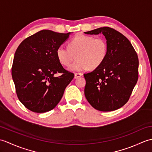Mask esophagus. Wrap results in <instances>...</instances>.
<instances>
[{
    "instance_id": "34e87169",
    "label": "esophagus",
    "mask_w": 152,
    "mask_h": 152,
    "mask_svg": "<svg viewBox=\"0 0 152 152\" xmlns=\"http://www.w3.org/2000/svg\"><path fill=\"white\" fill-rule=\"evenodd\" d=\"M83 76V74L82 73H75L74 74V78H80V77H81Z\"/></svg>"
}]
</instances>
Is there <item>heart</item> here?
<instances>
[{
  "label": "heart",
  "mask_w": 152,
  "mask_h": 152,
  "mask_svg": "<svg viewBox=\"0 0 152 152\" xmlns=\"http://www.w3.org/2000/svg\"><path fill=\"white\" fill-rule=\"evenodd\" d=\"M58 60L64 66H69L72 71H83L89 68L95 69L104 62L107 56V44L105 40L89 35L80 34L69 42V46L61 45L57 48Z\"/></svg>",
  "instance_id": "obj_1"
}]
</instances>
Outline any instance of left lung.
Instances as JSON below:
<instances>
[{"label": "left lung", "mask_w": 152, "mask_h": 152, "mask_svg": "<svg viewBox=\"0 0 152 152\" xmlns=\"http://www.w3.org/2000/svg\"><path fill=\"white\" fill-rule=\"evenodd\" d=\"M102 33L107 56L101 65L84 74L86 98L93 108L110 112L122 107L129 99L138 78V58L127 38L114 28L104 27L85 32Z\"/></svg>", "instance_id": "obj_1"}]
</instances>
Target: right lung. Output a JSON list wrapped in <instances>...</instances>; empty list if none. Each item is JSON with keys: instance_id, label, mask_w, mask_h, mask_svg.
<instances>
[{"instance_id": "right-lung-1", "label": "right lung", "mask_w": 152, "mask_h": 152, "mask_svg": "<svg viewBox=\"0 0 152 152\" xmlns=\"http://www.w3.org/2000/svg\"><path fill=\"white\" fill-rule=\"evenodd\" d=\"M70 33L42 30L22 42L14 55L12 76L19 101L37 113L50 111L57 105L74 74L61 65L57 48ZM61 73L60 77L54 74Z\"/></svg>"}]
</instances>
